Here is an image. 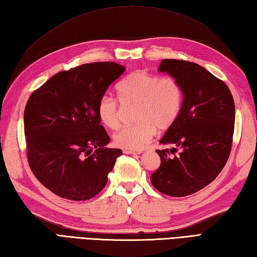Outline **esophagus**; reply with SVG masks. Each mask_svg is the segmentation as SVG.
Instances as JSON below:
<instances>
[{
    "label": "esophagus",
    "mask_w": 257,
    "mask_h": 257,
    "mask_svg": "<svg viewBox=\"0 0 257 257\" xmlns=\"http://www.w3.org/2000/svg\"><path fill=\"white\" fill-rule=\"evenodd\" d=\"M123 152L125 154H141L142 153L141 151H134V150H124Z\"/></svg>",
    "instance_id": "esophagus-1"
}]
</instances>
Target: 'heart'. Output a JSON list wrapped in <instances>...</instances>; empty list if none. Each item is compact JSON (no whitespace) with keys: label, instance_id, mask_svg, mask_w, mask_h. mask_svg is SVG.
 <instances>
[{"label":"heart","instance_id":"b5f03b06","mask_svg":"<svg viewBox=\"0 0 257 257\" xmlns=\"http://www.w3.org/2000/svg\"><path fill=\"white\" fill-rule=\"evenodd\" d=\"M116 92L124 105L135 104V124L125 126L114 135V143L125 150H142L156 133V130L171 127L182 108L183 92L173 77H160L144 71H135L118 83ZM97 115L104 126L116 130L121 124V112L115 99L101 97Z\"/></svg>","mask_w":257,"mask_h":257}]
</instances>
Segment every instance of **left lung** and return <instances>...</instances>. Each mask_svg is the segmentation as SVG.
Here are the masks:
<instances>
[{
    "instance_id": "1",
    "label": "left lung",
    "mask_w": 257,
    "mask_h": 257,
    "mask_svg": "<svg viewBox=\"0 0 257 257\" xmlns=\"http://www.w3.org/2000/svg\"><path fill=\"white\" fill-rule=\"evenodd\" d=\"M159 72L175 78L183 92L182 108L160 143L181 152L156 151L161 165L151 175L156 190L182 197L202 190L216 179L229 156L235 123V104L227 85L195 63L163 60ZM172 151H176L173 148Z\"/></svg>"
}]
</instances>
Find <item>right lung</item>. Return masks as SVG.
Returning a JSON list of instances; mask_svg holds the SVG:
<instances>
[{
    "mask_svg": "<svg viewBox=\"0 0 257 257\" xmlns=\"http://www.w3.org/2000/svg\"><path fill=\"white\" fill-rule=\"evenodd\" d=\"M125 67L83 64L52 76L32 93L24 111L31 170L60 197L86 201L101 192L122 150L108 149L97 104Z\"/></svg>",
    "mask_w": 257,
    "mask_h": 257,
    "instance_id": "add662e5",
    "label": "right lung"
}]
</instances>
